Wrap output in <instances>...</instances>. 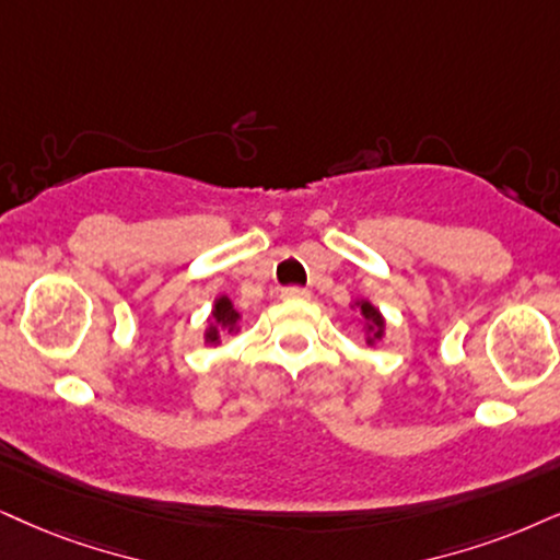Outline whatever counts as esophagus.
Returning a JSON list of instances; mask_svg holds the SVG:
<instances>
[{"label":"esophagus","instance_id":"1","mask_svg":"<svg viewBox=\"0 0 560 560\" xmlns=\"http://www.w3.org/2000/svg\"><path fill=\"white\" fill-rule=\"evenodd\" d=\"M284 300H310V289H302V287H287L284 292H281Z\"/></svg>","mask_w":560,"mask_h":560}]
</instances>
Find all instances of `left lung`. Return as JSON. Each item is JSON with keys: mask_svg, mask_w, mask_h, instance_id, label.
Returning a JSON list of instances; mask_svg holds the SVG:
<instances>
[{"mask_svg": "<svg viewBox=\"0 0 560 560\" xmlns=\"http://www.w3.org/2000/svg\"><path fill=\"white\" fill-rule=\"evenodd\" d=\"M351 310H357L359 325H362V330H364L366 346H374L377 341H382V338H385L387 320H385V315L380 313L377 304H372L370 300H364V296H362V300L351 302Z\"/></svg>", "mask_w": 560, "mask_h": 560, "instance_id": "obj_1", "label": "left lung"}]
</instances>
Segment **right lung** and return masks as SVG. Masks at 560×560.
Listing matches in <instances>:
<instances>
[{
    "mask_svg": "<svg viewBox=\"0 0 560 560\" xmlns=\"http://www.w3.org/2000/svg\"><path fill=\"white\" fill-rule=\"evenodd\" d=\"M240 320H243V315L235 310V302L228 294H219L211 304V315L207 317L203 343L219 346L222 343V332H240Z\"/></svg>",
    "mask_w": 560,
    "mask_h": 560,
    "instance_id": "add662e5",
    "label": "right lung"
}]
</instances>
